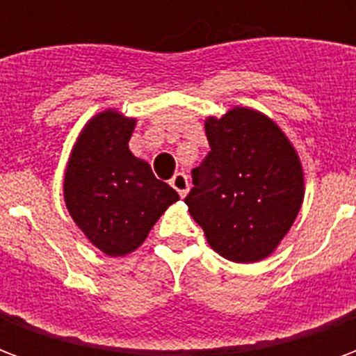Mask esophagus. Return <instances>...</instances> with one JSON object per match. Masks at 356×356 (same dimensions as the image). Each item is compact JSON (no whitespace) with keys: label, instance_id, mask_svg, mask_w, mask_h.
Masks as SVG:
<instances>
[{"label":"esophagus","instance_id":"34e87169","mask_svg":"<svg viewBox=\"0 0 356 356\" xmlns=\"http://www.w3.org/2000/svg\"><path fill=\"white\" fill-rule=\"evenodd\" d=\"M170 185L177 191L181 198H185L186 193H188V177H186L183 171H179V173H175V175L171 177Z\"/></svg>","mask_w":356,"mask_h":356}]
</instances>
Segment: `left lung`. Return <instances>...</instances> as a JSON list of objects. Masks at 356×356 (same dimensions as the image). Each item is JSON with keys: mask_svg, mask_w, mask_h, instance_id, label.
Returning a JSON list of instances; mask_svg holds the SVG:
<instances>
[{"mask_svg": "<svg viewBox=\"0 0 356 356\" xmlns=\"http://www.w3.org/2000/svg\"><path fill=\"white\" fill-rule=\"evenodd\" d=\"M204 125L211 150L193 170L185 204L221 257L261 261L280 246L303 204L298 150L276 122L248 106L208 116Z\"/></svg>", "mask_w": 356, "mask_h": 356, "instance_id": "obj_1", "label": "left lung"}]
</instances>
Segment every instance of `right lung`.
<instances>
[{
	"label": "right lung",
	"mask_w": 356,
	"mask_h": 356,
	"mask_svg": "<svg viewBox=\"0 0 356 356\" xmlns=\"http://www.w3.org/2000/svg\"><path fill=\"white\" fill-rule=\"evenodd\" d=\"M137 120L116 108L95 114L74 143L65 171L68 213L86 238L110 257L131 254L179 194L133 156Z\"/></svg>",
	"instance_id": "1"
}]
</instances>
